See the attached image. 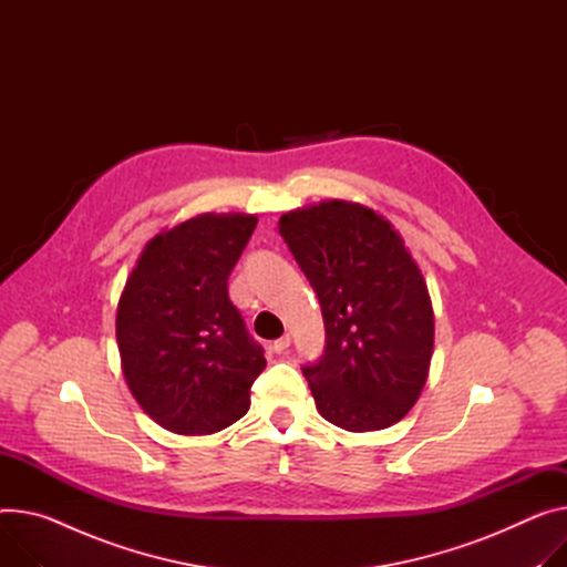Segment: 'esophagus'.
I'll return each mask as SVG.
<instances>
[{
  "label": "esophagus",
  "mask_w": 567,
  "mask_h": 567,
  "mask_svg": "<svg viewBox=\"0 0 567 567\" xmlns=\"http://www.w3.org/2000/svg\"><path fill=\"white\" fill-rule=\"evenodd\" d=\"M270 347H272V352H275V354H284V352L288 350V347H290V336L286 333V336L277 338V340H275Z\"/></svg>",
  "instance_id": "obj_1"
}]
</instances>
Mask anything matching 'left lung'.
<instances>
[{
  "label": "left lung",
  "instance_id": "left-lung-1",
  "mask_svg": "<svg viewBox=\"0 0 567 567\" xmlns=\"http://www.w3.org/2000/svg\"><path fill=\"white\" fill-rule=\"evenodd\" d=\"M279 234L324 318V352L301 368L320 415L344 431L395 424L420 398L433 352L429 290L400 234L340 199L281 215Z\"/></svg>",
  "mask_w": 567,
  "mask_h": 567
}]
</instances>
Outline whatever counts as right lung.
I'll return each instance as SVG.
<instances>
[{"label":"right lung","mask_w":567,"mask_h":567,"mask_svg":"<svg viewBox=\"0 0 567 567\" xmlns=\"http://www.w3.org/2000/svg\"><path fill=\"white\" fill-rule=\"evenodd\" d=\"M254 215H199L158 234L141 254L117 303L122 372L163 429L215 433L249 409L266 368L227 281L256 229Z\"/></svg>","instance_id":"1"}]
</instances>
